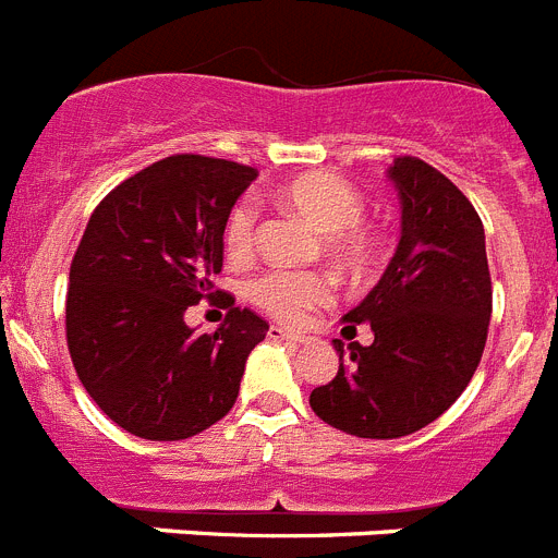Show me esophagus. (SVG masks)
Wrapping results in <instances>:
<instances>
[{
  "label": "esophagus",
  "mask_w": 558,
  "mask_h": 558,
  "mask_svg": "<svg viewBox=\"0 0 558 558\" xmlns=\"http://www.w3.org/2000/svg\"><path fill=\"white\" fill-rule=\"evenodd\" d=\"M268 338L270 340H288V343H304V340H307L304 335L290 332V329H284V327H270Z\"/></svg>",
  "instance_id": "1"
}]
</instances>
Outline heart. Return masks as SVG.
Listing matches in <instances>:
<instances>
[{
  "mask_svg": "<svg viewBox=\"0 0 558 558\" xmlns=\"http://www.w3.org/2000/svg\"><path fill=\"white\" fill-rule=\"evenodd\" d=\"M282 201L304 220L327 234V251L343 270H357L372 259L374 234L366 223V201L347 179L332 172H307L282 186ZM223 243L231 256L251 254L256 243V209L240 201L223 226ZM248 299L274 315L276 322L295 324L329 299V282L318 274L268 270L248 284Z\"/></svg>",
  "mask_w": 558,
  "mask_h": 558,
  "instance_id": "heart-1",
  "label": "heart"
}]
</instances>
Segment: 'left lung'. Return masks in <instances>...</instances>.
I'll return each mask as SVG.
<instances>
[{
  "label": "left lung",
  "mask_w": 558,
  "mask_h": 558,
  "mask_svg": "<svg viewBox=\"0 0 558 558\" xmlns=\"http://www.w3.org/2000/svg\"><path fill=\"white\" fill-rule=\"evenodd\" d=\"M388 179L402 201V236L372 293L343 315L338 374L310 393L327 425L360 438H399L438 418L470 386L492 318L486 236L470 198L436 167L399 156Z\"/></svg>",
  "instance_id": "left-lung-1"
}]
</instances>
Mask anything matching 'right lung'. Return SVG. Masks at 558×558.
Segmentation results:
<instances>
[{
  "label": "right lung",
  "instance_id": "right-lung-1",
  "mask_svg": "<svg viewBox=\"0 0 558 558\" xmlns=\"http://www.w3.org/2000/svg\"><path fill=\"white\" fill-rule=\"evenodd\" d=\"M254 179L236 161L167 156L88 218L69 268L66 347L88 397L133 436H198L236 402L268 324L231 307L215 332H195L184 313L220 293L211 276L223 268L226 218Z\"/></svg>",
  "mask_w": 558,
  "mask_h": 558
}]
</instances>
